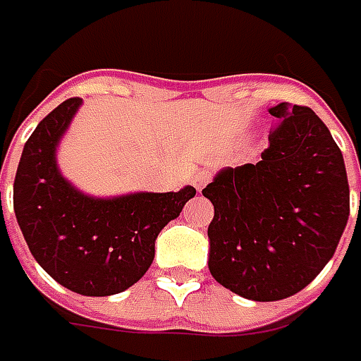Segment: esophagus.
Masks as SVG:
<instances>
[{
  "label": "esophagus",
  "instance_id": "esophagus-1",
  "mask_svg": "<svg viewBox=\"0 0 361 361\" xmlns=\"http://www.w3.org/2000/svg\"><path fill=\"white\" fill-rule=\"evenodd\" d=\"M209 180H211V173H209L207 169H201V171H197V173L190 176V183L195 185V188H197V190H202V188H204V185H207Z\"/></svg>",
  "mask_w": 361,
  "mask_h": 361
}]
</instances>
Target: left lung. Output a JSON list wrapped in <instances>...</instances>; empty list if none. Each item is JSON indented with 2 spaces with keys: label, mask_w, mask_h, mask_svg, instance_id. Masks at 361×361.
<instances>
[{
  "label": "left lung",
  "mask_w": 361,
  "mask_h": 361,
  "mask_svg": "<svg viewBox=\"0 0 361 361\" xmlns=\"http://www.w3.org/2000/svg\"><path fill=\"white\" fill-rule=\"evenodd\" d=\"M279 118L257 164L219 171L202 195L213 202L209 271L253 301L291 298L334 257L350 216L341 150L307 106L269 108Z\"/></svg>",
  "instance_id": "obj_1"
}]
</instances>
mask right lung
Returning a JSON list of instances; mask_svg holds the SVG:
<instances>
[{
	"label": "right lung",
	"mask_w": 361,
	"mask_h": 361,
	"mask_svg": "<svg viewBox=\"0 0 361 361\" xmlns=\"http://www.w3.org/2000/svg\"><path fill=\"white\" fill-rule=\"evenodd\" d=\"M80 104L82 98L62 102L27 138L13 183V211L32 255L49 277L80 295L104 298L145 275L159 233L197 190L112 199L78 190L60 173L56 150Z\"/></svg>",
	"instance_id": "add662e5"
}]
</instances>
